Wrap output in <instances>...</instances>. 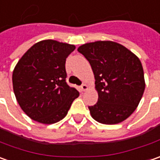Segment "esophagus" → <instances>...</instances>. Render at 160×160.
Wrapping results in <instances>:
<instances>
[{
  "label": "esophagus",
  "instance_id": "esophagus-1",
  "mask_svg": "<svg viewBox=\"0 0 160 160\" xmlns=\"http://www.w3.org/2000/svg\"><path fill=\"white\" fill-rule=\"evenodd\" d=\"M88 90V85L87 84H85V83H83L81 85V91L82 92H85V91H87Z\"/></svg>",
  "mask_w": 160,
  "mask_h": 160
}]
</instances>
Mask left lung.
Returning a JSON list of instances; mask_svg holds the SVG:
<instances>
[{"label": "left lung", "mask_w": 160, "mask_h": 160, "mask_svg": "<svg viewBox=\"0 0 160 160\" xmlns=\"http://www.w3.org/2000/svg\"><path fill=\"white\" fill-rule=\"evenodd\" d=\"M78 51L90 62L98 100L89 107L98 122L112 125L125 121L138 108L145 88L139 58L119 43H86Z\"/></svg>", "instance_id": "obj_1"}]
</instances>
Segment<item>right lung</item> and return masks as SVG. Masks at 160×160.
Here are the masks:
<instances>
[{"label":"right lung","instance_id":"add662e5","mask_svg":"<svg viewBox=\"0 0 160 160\" xmlns=\"http://www.w3.org/2000/svg\"><path fill=\"white\" fill-rule=\"evenodd\" d=\"M74 45L52 39L34 44L13 70V90L20 108L33 121L58 122L79 92L66 82V59Z\"/></svg>","mask_w":160,"mask_h":160}]
</instances>
